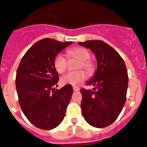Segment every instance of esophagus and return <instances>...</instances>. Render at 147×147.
<instances>
[{
  "mask_svg": "<svg viewBox=\"0 0 147 147\" xmlns=\"http://www.w3.org/2000/svg\"><path fill=\"white\" fill-rule=\"evenodd\" d=\"M73 90H74V91H75V92H77V91H79L80 90V88L78 87V86H74V87H73Z\"/></svg>",
  "mask_w": 147,
  "mask_h": 147,
  "instance_id": "1",
  "label": "esophagus"
}]
</instances>
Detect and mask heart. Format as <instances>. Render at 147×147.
<instances>
[{
	"label": "heart",
	"mask_w": 147,
	"mask_h": 147,
	"mask_svg": "<svg viewBox=\"0 0 147 147\" xmlns=\"http://www.w3.org/2000/svg\"><path fill=\"white\" fill-rule=\"evenodd\" d=\"M68 57H74L80 60L77 64V69L84 68L87 72H92L93 70V64L90 60V53L87 49L82 47H76L69 49L67 51ZM53 65L55 70L59 74L64 73L67 67V61L64 55L57 54L54 58ZM86 78V74L83 70H77L69 72L61 78V83L62 85L75 86L83 81Z\"/></svg>",
	"instance_id": "obj_1"
}]
</instances>
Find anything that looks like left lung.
Segmentation results:
<instances>
[{"instance_id": "left-lung-1", "label": "left lung", "mask_w": 147, "mask_h": 147, "mask_svg": "<svg viewBox=\"0 0 147 147\" xmlns=\"http://www.w3.org/2000/svg\"><path fill=\"white\" fill-rule=\"evenodd\" d=\"M90 49L97 60V70L86 83L93 89H81V109L91 126L102 128L111 124L120 115L128 86L126 65L120 55L105 42L90 40L78 42Z\"/></svg>"}]
</instances>
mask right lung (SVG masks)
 <instances>
[{"mask_svg": "<svg viewBox=\"0 0 147 147\" xmlns=\"http://www.w3.org/2000/svg\"><path fill=\"white\" fill-rule=\"evenodd\" d=\"M72 43L49 38L38 41L26 52L17 68L19 103L27 119L38 128H55L65 116L74 90L71 85L60 90L54 88L57 86L58 73L53 61L60 51Z\"/></svg>", "mask_w": 147, "mask_h": 147, "instance_id": "1", "label": "right lung"}]
</instances>
